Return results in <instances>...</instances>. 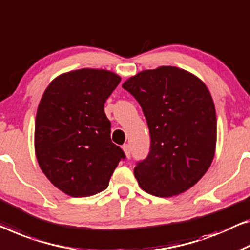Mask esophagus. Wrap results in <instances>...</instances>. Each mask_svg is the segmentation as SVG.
Here are the masks:
<instances>
[{
	"mask_svg": "<svg viewBox=\"0 0 250 250\" xmlns=\"http://www.w3.org/2000/svg\"><path fill=\"white\" fill-rule=\"evenodd\" d=\"M122 149H124V151H125L126 157H128V158L131 157V148H130L129 145H125V146L122 147Z\"/></svg>",
	"mask_w": 250,
	"mask_h": 250,
	"instance_id": "esophagus-1",
	"label": "esophagus"
}]
</instances>
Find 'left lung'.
I'll return each mask as SVG.
<instances>
[{
    "mask_svg": "<svg viewBox=\"0 0 250 250\" xmlns=\"http://www.w3.org/2000/svg\"><path fill=\"white\" fill-rule=\"evenodd\" d=\"M140 104L150 133V150L133 169L145 192L178 195L210 167L217 143L213 100L202 81L177 67L144 70L122 85Z\"/></svg>",
    "mask_w": 250,
    "mask_h": 250,
    "instance_id": "1",
    "label": "left lung"
}]
</instances>
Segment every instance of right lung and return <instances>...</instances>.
<instances>
[{
    "instance_id": "add662e5",
    "label": "right lung",
    "mask_w": 250,
    "mask_h": 250,
    "mask_svg": "<svg viewBox=\"0 0 250 250\" xmlns=\"http://www.w3.org/2000/svg\"><path fill=\"white\" fill-rule=\"evenodd\" d=\"M104 69H78L51 82L36 117L39 166L56 188L73 197L91 196L109 185L125 155L111 141L104 103L120 83Z\"/></svg>"
}]
</instances>
